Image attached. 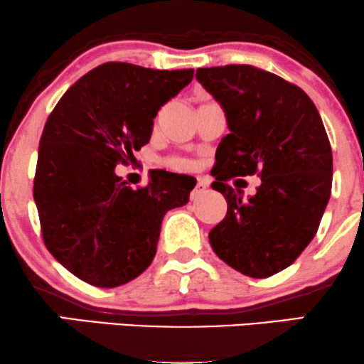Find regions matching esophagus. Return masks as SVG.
<instances>
[{
    "label": "esophagus",
    "instance_id": "34e87169",
    "mask_svg": "<svg viewBox=\"0 0 364 364\" xmlns=\"http://www.w3.org/2000/svg\"><path fill=\"white\" fill-rule=\"evenodd\" d=\"M207 188H208V183H207V181H203V179H198V181H196L195 188H193V190H191L190 198H191V200H196V198H198L200 195L203 193V191L207 190Z\"/></svg>",
    "mask_w": 364,
    "mask_h": 364
}]
</instances>
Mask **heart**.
I'll return each instance as SVG.
<instances>
[{
  "label": "heart",
  "instance_id": "b5f03b06",
  "mask_svg": "<svg viewBox=\"0 0 364 364\" xmlns=\"http://www.w3.org/2000/svg\"><path fill=\"white\" fill-rule=\"evenodd\" d=\"M171 166L178 171H191L195 169L196 164L191 161H186V159H174V161H171Z\"/></svg>",
  "mask_w": 364,
  "mask_h": 364
}]
</instances>
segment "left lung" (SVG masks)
<instances>
[{"label":"left lung","instance_id":"obj_1","mask_svg":"<svg viewBox=\"0 0 364 364\" xmlns=\"http://www.w3.org/2000/svg\"><path fill=\"white\" fill-rule=\"evenodd\" d=\"M223 106L228 135L215 152V181L228 214L208 232L220 260L255 279L289 267L310 245L332 190V149L315 104L299 87L250 65L196 70ZM258 172L248 199L227 185Z\"/></svg>","mask_w":364,"mask_h":364}]
</instances>
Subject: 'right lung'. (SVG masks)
Returning a JSON list of instances; mask_svg holds the SVG:
<instances>
[{"instance_id": "add662e5", "label": "right lung", "mask_w": 364, "mask_h": 364, "mask_svg": "<svg viewBox=\"0 0 364 364\" xmlns=\"http://www.w3.org/2000/svg\"><path fill=\"white\" fill-rule=\"evenodd\" d=\"M193 70L104 63L75 82L49 114L34 179L46 248L82 281L118 287L152 263L166 212L186 205L195 181L157 171L133 190L116 164L149 144L154 118Z\"/></svg>"}]
</instances>
